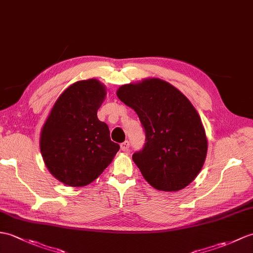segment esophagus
<instances>
[{
    "label": "esophagus",
    "mask_w": 253,
    "mask_h": 253,
    "mask_svg": "<svg viewBox=\"0 0 253 253\" xmlns=\"http://www.w3.org/2000/svg\"><path fill=\"white\" fill-rule=\"evenodd\" d=\"M121 149L122 151L127 152L129 150V141H124V142L121 143Z\"/></svg>",
    "instance_id": "34e87169"
}]
</instances>
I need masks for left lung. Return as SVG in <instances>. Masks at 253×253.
Here are the masks:
<instances>
[{
    "mask_svg": "<svg viewBox=\"0 0 253 253\" xmlns=\"http://www.w3.org/2000/svg\"><path fill=\"white\" fill-rule=\"evenodd\" d=\"M116 95L136 111L144 128L143 149L132 155L143 178L160 191L184 189L202 170L208 148L190 100L160 79L123 85Z\"/></svg>",
    "mask_w": 253,
    "mask_h": 253,
    "instance_id": "left-lung-1",
    "label": "left lung"
}]
</instances>
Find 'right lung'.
<instances>
[{"instance_id":"1","label":"right lung","mask_w":253,"mask_h":253,"mask_svg":"<svg viewBox=\"0 0 253 253\" xmlns=\"http://www.w3.org/2000/svg\"><path fill=\"white\" fill-rule=\"evenodd\" d=\"M107 95L98 80L79 81L57 99L41 131L40 148L47 169L69 186L95 181L113 161L120 145L97 111Z\"/></svg>"}]
</instances>
